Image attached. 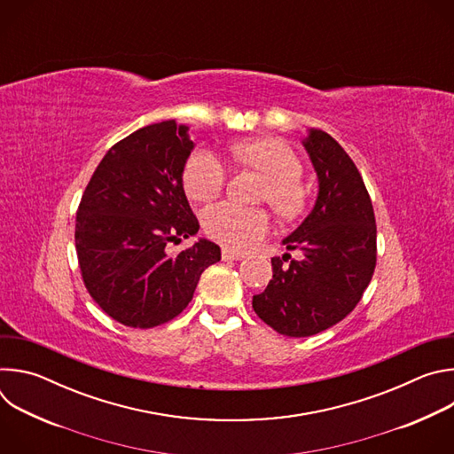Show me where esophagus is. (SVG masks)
I'll list each match as a JSON object with an SVG mask.
<instances>
[{"label": "esophagus", "mask_w": 454, "mask_h": 454, "mask_svg": "<svg viewBox=\"0 0 454 454\" xmlns=\"http://www.w3.org/2000/svg\"><path fill=\"white\" fill-rule=\"evenodd\" d=\"M221 256H223V261H242L244 253L235 251V249H230V247H223Z\"/></svg>", "instance_id": "esophagus-1"}]
</instances>
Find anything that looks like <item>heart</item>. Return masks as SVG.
<instances>
[{"label":"heart","mask_w":454,"mask_h":454,"mask_svg":"<svg viewBox=\"0 0 454 454\" xmlns=\"http://www.w3.org/2000/svg\"><path fill=\"white\" fill-rule=\"evenodd\" d=\"M235 161L251 167L268 177L262 200L268 201L278 215L296 217L305 205V193L300 184L303 165L296 153L284 142L261 138L237 144L231 149ZM226 183L224 163L208 149L193 151L183 167V188L193 201H212L223 192ZM270 214L262 208H242L231 203H221L207 208L203 226L210 239L235 247L247 249L270 231Z\"/></svg>","instance_id":"1"}]
</instances>
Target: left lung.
Wrapping results in <instances>:
<instances>
[{
    "label": "left lung",
    "instance_id": "8db88e82",
    "mask_svg": "<svg viewBox=\"0 0 454 454\" xmlns=\"http://www.w3.org/2000/svg\"><path fill=\"white\" fill-rule=\"evenodd\" d=\"M303 145L319 192L307 219L284 239L300 256H273V278L253 296L256 316L289 338L317 334L350 314L377 262L373 207L356 163L319 129H310Z\"/></svg>",
    "mask_w": 454,
    "mask_h": 454
}]
</instances>
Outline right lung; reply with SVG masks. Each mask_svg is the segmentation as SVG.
<instances>
[{
    "mask_svg": "<svg viewBox=\"0 0 454 454\" xmlns=\"http://www.w3.org/2000/svg\"><path fill=\"white\" fill-rule=\"evenodd\" d=\"M174 120L153 123L114 144L95 168L77 210L75 247L84 286L125 327L153 329L192 300L201 273L221 261L201 239L170 253L200 230L184 190L192 140Z\"/></svg>",
    "mask_w": 454,
    "mask_h": 454,
    "instance_id": "obj_1",
    "label": "right lung"
}]
</instances>
